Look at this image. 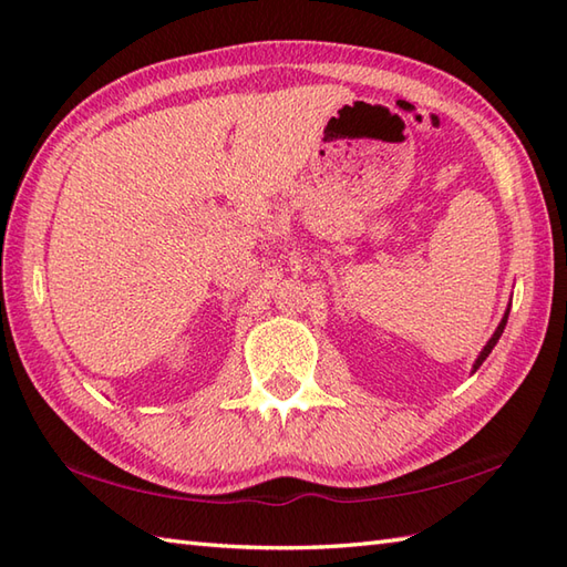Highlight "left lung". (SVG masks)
Instances as JSON below:
<instances>
[{
	"label": "left lung",
	"mask_w": 567,
	"mask_h": 567,
	"mask_svg": "<svg viewBox=\"0 0 567 567\" xmlns=\"http://www.w3.org/2000/svg\"><path fill=\"white\" fill-rule=\"evenodd\" d=\"M507 318H509V308L505 310V318H502V320H499V324H497V330H495V334L487 339V344L483 347V351H481V354H477V359H475V363H473V371H471V373H475L477 369H481V367H483V361H485V359L489 357V351H493V349H495V344H497V339L502 337V332H505V324H507Z\"/></svg>",
	"instance_id": "obj_1"
}]
</instances>
